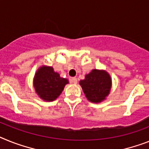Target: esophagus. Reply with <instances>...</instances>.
Segmentation results:
<instances>
[{
    "label": "esophagus",
    "instance_id": "1",
    "mask_svg": "<svg viewBox=\"0 0 149 149\" xmlns=\"http://www.w3.org/2000/svg\"><path fill=\"white\" fill-rule=\"evenodd\" d=\"M71 82H72V83H74V84H77V79L76 78V77H72V78H71Z\"/></svg>",
    "mask_w": 149,
    "mask_h": 149
}]
</instances>
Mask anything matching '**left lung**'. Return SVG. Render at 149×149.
<instances>
[{"instance_id": "1", "label": "left lung", "mask_w": 149, "mask_h": 149, "mask_svg": "<svg viewBox=\"0 0 149 149\" xmlns=\"http://www.w3.org/2000/svg\"><path fill=\"white\" fill-rule=\"evenodd\" d=\"M86 98L92 103H101L110 95L112 87V79L104 70L93 69L79 81Z\"/></svg>"}]
</instances>
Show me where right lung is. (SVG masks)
<instances>
[{
	"instance_id": "add662e5",
	"label": "right lung",
	"mask_w": 149,
	"mask_h": 149,
	"mask_svg": "<svg viewBox=\"0 0 149 149\" xmlns=\"http://www.w3.org/2000/svg\"><path fill=\"white\" fill-rule=\"evenodd\" d=\"M68 83L67 79L61 77L53 67L45 65L37 70L33 79L35 92L45 102H53L57 99Z\"/></svg>"
}]
</instances>
